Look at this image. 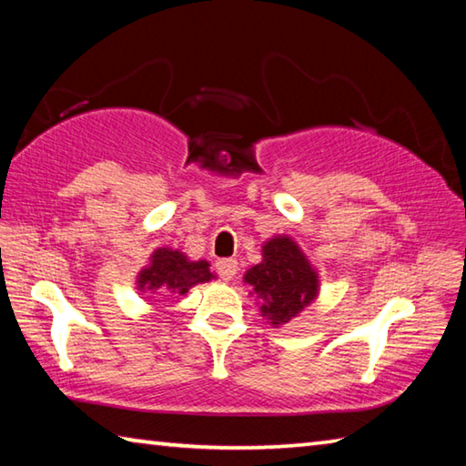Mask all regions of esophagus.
Instances as JSON below:
<instances>
[{
	"mask_svg": "<svg viewBox=\"0 0 466 466\" xmlns=\"http://www.w3.org/2000/svg\"><path fill=\"white\" fill-rule=\"evenodd\" d=\"M216 269H218V275L226 281L234 279L236 271H238V263L234 261V258H219V261L216 263Z\"/></svg>",
	"mask_w": 466,
	"mask_h": 466,
	"instance_id": "esophagus-1",
	"label": "esophagus"
}]
</instances>
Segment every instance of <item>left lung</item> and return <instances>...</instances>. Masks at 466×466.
I'll list each match as a JSON object with an SVG mask.
<instances>
[{
    "mask_svg": "<svg viewBox=\"0 0 466 466\" xmlns=\"http://www.w3.org/2000/svg\"><path fill=\"white\" fill-rule=\"evenodd\" d=\"M261 314L273 327L296 319L319 296V273L289 236H273L263 244V261L244 273Z\"/></svg>",
    "mask_w": 466,
    "mask_h": 466,
    "instance_id": "1",
    "label": "left lung"
}]
</instances>
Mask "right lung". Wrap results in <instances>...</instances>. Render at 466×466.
Instances as JSON below:
<instances>
[{
  "instance_id": "1",
  "label": "right lung",
  "mask_w": 466,
  "mask_h": 466,
  "mask_svg": "<svg viewBox=\"0 0 466 466\" xmlns=\"http://www.w3.org/2000/svg\"><path fill=\"white\" fill-rule=\"evenodd\" d=\"M208 261H188L185 252L156 248L149 265L137 275V289L147 294H187L197 283L214 279Z\"/></svg>"
}]
</instances>
